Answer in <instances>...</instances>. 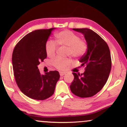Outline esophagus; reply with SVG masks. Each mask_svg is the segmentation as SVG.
<instances>
[{
	"label": "esophagus",
	"mask_w": 127,
	"mask_h": 127,
	"mask_svg": "<svg viewBox=\"0 0 127 127\" xmlns=\"http://www.w3.org/2000/svg\"><path fill=\"white\" fill-rule=\"evenodd\" d=\"M65 74V72H60V75L61 76H62L64 75Z\"/></svg>",
	"instance_id": "esophagus-1"
}]
</instances>
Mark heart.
<instances>
[{
  "label": "heart",
  "instance_id": "obj_1",
  "mask_svg": "<svg viewBox=\"0 0 127 127\" xmlns=\"http://www.w3.org/2000/svg\"><path fill=\"white\" fill-rule=\"evenodd\" d=\"M55 42L59 45L67 46V55L74 57H80L87 52L88 46L85 40L80 39L79 37L70 30L57 33L55 34ZM57 46L52 40H48L45 45V51L49 57H54L56 53ZM72 62L70 59L56 58L54 60L53 64L57 68L64 70Z\"/></svg>",
  "mask_w": 127,
  "mask_h": 127
}]
</instances>
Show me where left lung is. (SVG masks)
I'll use <instances>...</instances> for the list:
<instances>
[{
  "label": "left lung",
  "mask_w": 127,
  "mask_h": 127,
  "mask_svg": "<svg viewBox=\"0 0 127 127\" xmlns=\"http://www.w3.org/2000/svg\"><path fill=\"white\" fill-rule=\"evenodd\" d=\"M84 35L87 52L81 57V66L85 65L83 74L73 73L74 80L70 85L71 91L79 97H90L103 88L111 70L110 52L106 42L94 31L87 28L72 29Z\"/></svg>",
  "instance_id": "left-lung-1"
}]
</instances>
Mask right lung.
I'll return each mask as SVG.
<instances>
[{"mask_svg": "<svg viewBox=\"0 0 127 127\" xmlns=\"http://www.w3.org/2000/svg\"><path fill=\"white\" fill-rule=\"evenodd\" d=\"M55 28L36 30L23 37L16 45L12 57V67L17 85L29 98L43 100L54 94L60 79L58 71L41 75L37 65L47 55L45 45Z\"/></svg>", "mask_w": 127, "mask_h": 127, "instance_id": "1", "label": "right lung"}]
</instances>
